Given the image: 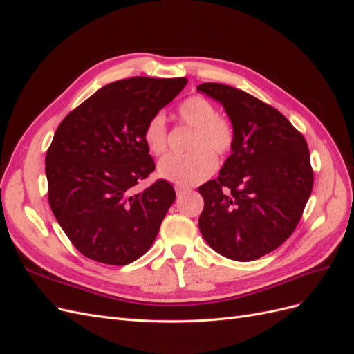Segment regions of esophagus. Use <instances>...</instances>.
I'll use <instances>...</instances> for the list:
<instances>
[{
    "mask_svg": "<svg viewBox=\"0 0 354 354\" xmlns=\"http://www.w3.org/2000/svg\"><path fill=\"white\" fill-rule=\"evenodd\" d=\"M187 192H190L189 187H185V186H176V194L177 196H183L185 194H187Z\"/></svg>",
    "mask_w": 354,
    "mask_h": 354,
    "instance_id": "1",
    "label": "esophagus"
}]
</instances>
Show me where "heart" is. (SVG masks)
<instances>
[{"mask_svg":"<svg viewBox=\"0 0 354 354\" xmlns=\"http://www.w3.org/2000/svg\"><path fill=\"white\" fill-rule=\"evenodd\" d=\"M177 115L185 125L194 128L187 155H168L159 160L158 176L177 186H192L208 178L217 168L216 155H226L233 145V128L217 115L209 100L201 95L181 102ZM145 143L153 155L167 149V121L164 113H155L145 127Z\"/></svg>","mask_w":354,"mask_h":354,"instance_id":"1","label":"heart"}]
</instances>
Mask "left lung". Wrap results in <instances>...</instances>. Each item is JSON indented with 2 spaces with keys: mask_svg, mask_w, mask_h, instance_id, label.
<instances>
[{
  "mask_svg": "<svg viewBox=\"0 0 354 354\" xmlns=\"http://www.w3.org/2000/svg\"><path fill=\"white\" fill-rule=\"evenodd\" d=\"M233 128L232 153L217 180L199 186L203 239L226 259L254 261L292 234L313 189L308 146L272 106L230 85L205 82Z\"/></svg>",
  "mask_w": 354,
  "mask_h": 354,
  "instance_id": "1",
  "label": "left lung"
}]
</instances>
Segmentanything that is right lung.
I'll return each instance as SVG.
<instances>
[{"instance_id": "obj_1", "label": "right lung", "mask_w": 354, "mask_h": 354, "mask_svg": "<svg viewBox=\"0 0 354 354\" xmlns=\"http://www.w3.org/2000/svg\"><path fill=\"white\" fill-rule=\"evenodd\" d=\"M186 84V78L115 81L60 122L46 156L48 202L87 259L125 266L152 246L176 192L165 180L133 192L155 169L145 127Z\"/></svg>"}]
</instances>
